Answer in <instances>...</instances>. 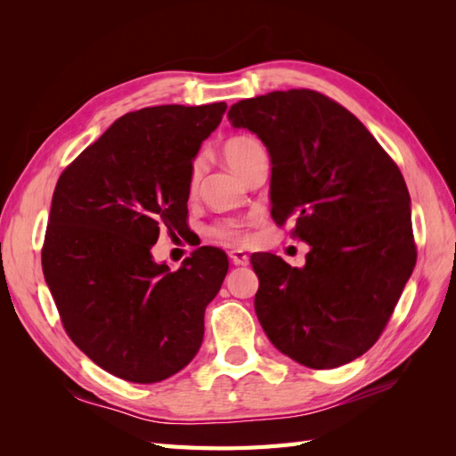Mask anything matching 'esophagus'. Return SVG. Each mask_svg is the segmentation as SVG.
I'll return each mask as SVG.
<instances>
[{"label": "esophagus", "instance_id": "obj_1", "mask_svg": "<svg viewBox=\"0 0 456 456\" xmlns=\"http://www.w3.org/2000/svg\"><path fill=\"white\" fill-rule=\"evenodd\" d=\"M230 262L233 266H247L249 265V256H247L243 251H230Z\"/></svg>", "mask_w": 456, "mask_h": 456}]
</instances>
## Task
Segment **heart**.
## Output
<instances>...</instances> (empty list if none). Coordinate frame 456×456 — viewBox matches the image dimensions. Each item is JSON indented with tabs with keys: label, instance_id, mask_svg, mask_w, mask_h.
Returning <instances> with one entry per match:
<instances>
[{
	"label": "heart",
	"instance_id": "heart-1",
	"mask_svg": "<svg viewBox=\"0 0 456 456\" xmlns=\"http://www.w3.org/2000/svg\"><path fill=\"white\" fill-rule=\"evenodd\" d=\"M258 150H262L260 144L255 139H251V136H233V139H230L224 144L223 156H224V161L228 163V167L240 176ZM200 173H201V165H200V161H196L194 165H191V171H190V190L191 191H194L198 186ZM213 236L220 241L230 243V245L243 243L247 240L243 224L233 223V220H228V223L215 226Z\"/></svg>",
	"mask_w": 456,
	"mask_h": 456
}]
</instances>
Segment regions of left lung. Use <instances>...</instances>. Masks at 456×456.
I'll list each match as a JSON object with an SVG mask.
<instances>
[{"label":"left lung","mask_w":456,"mask_h":456,"mask_svg":"<svg viewBox=\"0 0 456 456\" xmlns=\"http://www.w3.org/2000/svg\"><path fill=\"white\" fill-rule=\"evenodd\" d=\"M228 119L266 146L272 216L293 218L310 245L302 268L251 256L262 329L300 365L354 362L379 340L417 262L402 171L360 119L310 89L240 101Z\"/></svg>","instance_id":"obj_1"}]
</instances>
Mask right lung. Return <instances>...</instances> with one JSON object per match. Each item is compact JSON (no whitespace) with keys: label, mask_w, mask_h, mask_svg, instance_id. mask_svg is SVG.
Here are the masks:
<instances>
[{"label":"right lung","mask_w":456,"mask_h":456,"mask_svg":"<svg viewBox=\"0 0 456 456\" xmlns=\"http://www.w3.org/2000/svg\"><path fill=\"white\" fill-rule=\"evenodd\" d=\"M224 102L165 104L116 119L54 188L41 266L68 337L89 360L136 384L184 369L228 256L200 247L171 272L151 247L186 226L190 171Z\"/></svg>","instance_id":"add662e5"}]
</instances>
